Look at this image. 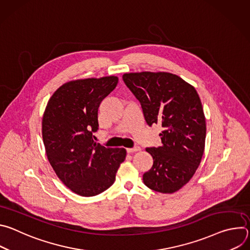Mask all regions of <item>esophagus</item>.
I'll return each mask as SVG.
<instances>
[{
    "label": "esophagus",
    "instance_id": "34e87169",
    "mask_svg": "<svg viewBox=\"0 0 250 250\" xmlns=\"http://www.w3.org/2000/svg\"><path fill=\"white\" fill-rule=\"evenodd\" d=\"M139 150H140L139 146H134L132 148H126L127 153H132V152H136V151H139Z\"/></svg>",
    "mask_w": 250,
    "mask_h": 250
}]
</instances>
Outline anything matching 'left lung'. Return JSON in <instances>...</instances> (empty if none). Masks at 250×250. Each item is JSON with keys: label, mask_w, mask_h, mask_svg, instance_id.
Segmentation results:
<instances>
[{"label": "left lung", "mask_w": 250, "mask_h": 250, "mask_svg": "<svg viewBox=\"0 0 250 250\" xmlns=\"http://www.w3.org/2000/svg\"><path fill=\"white\" fill-rule=\"evenodd\" d=\"M123 80L139 101L149 126L159 124L161 146L146 148L153 165L144 174L151 190L172 194L198 169L206 140V120L196 89L168 72L125 73Z\"/></svg>", "instance_id": "8db88e82"}]
</instances>
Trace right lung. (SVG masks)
Wrapping results in <instances>:
<instances>
[{"label": "right lung", "mask_w": 250, "mask_h": 250, "mask_svg": "<svg viewBox=\"0 0 250 250\" xmlns=\"http://www.w3.org/2000/svg\"><path fill=\"white\" fill-rule=\"evenodd\" d=\"M117 76L70 81L49 99L42 118V138L50 165L71 191L92 197L110 188L125 159V148L97 144L98 110L117 86Z\"/></svg>", "instance_id": "1"}]
</instances>
